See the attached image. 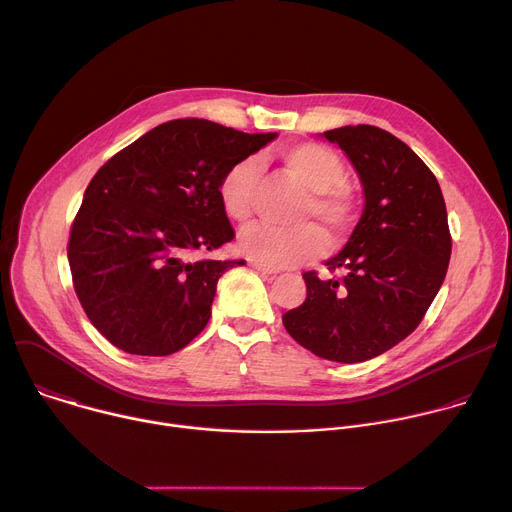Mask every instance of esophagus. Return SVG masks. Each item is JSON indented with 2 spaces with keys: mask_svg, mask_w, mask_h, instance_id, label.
Listing matches in <instances>:
<instances>
[{
  "mask_svg": "<svg viewBox=\"0 0 512 512\" xmlns=\"http://www.w3.org/2000/svg\"><path fill=\"white\" fill-rule=\"evenodd\" d=\"M251 267H253V269H257V271H261L263 275H269V277H275V275H277V271H275V269L265 267V265H261V263H257V261H253V263H251Z\"/></svg>",
  "mask_w": 512,
  "mask_h": 512,
  "instance_id": "esophagus-1",
  "label": "esophagus"
}]
</instances>
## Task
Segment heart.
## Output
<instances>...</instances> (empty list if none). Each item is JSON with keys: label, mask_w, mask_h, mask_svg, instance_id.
I'll return each instance as SVG.
<instances>
[{"label": "heart", "mask_w": 512, "mask_h": 512, "mask_svg": "<svg viewBox=\"0 0 512 512\" xmlns=\"http://www.w3.org/2000/svg\"><path fill=\"white\" fill-rule=\"evenodd\" d=\"M281 172L306 190L298 204V227H271L263 223L249 225L239 235V249L249 259L271 267H296L320 257L326 249L320 225L332 243H340L354 221V202L342 186L346 164L342 156L316 141L289 143L277 154ZM259 186V168L251 158L239 160L218 182V200L231 221L245 223L253 212V200Z\"/></svg>", "instance_id": "b5f03b06"}]
</instances>
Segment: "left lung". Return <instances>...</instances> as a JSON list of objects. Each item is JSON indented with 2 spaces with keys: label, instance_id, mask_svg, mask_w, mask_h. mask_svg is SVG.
Wrapping results in <instances>:
<instances>
[{
  "label": "left lung",
  "instance_id": "obj_1",
  "mask_svg": "<svg viewBox=\"0 0 512 512\" xmlns=\"http://www.w3.org/2000/svg\"><path fill=\"white\" fill-rule=\"evenodd\" d=\"M360 176L364 210L346 247L326 261L342 277L306 271V300L283 314L298 344L336 362L375 358L423 320L450 255L448 212L433 172L393 133L375 125L324 131Z\"/></svg>",
  "mask_w": 512,
  "mask_h": 512
}]
</instances>
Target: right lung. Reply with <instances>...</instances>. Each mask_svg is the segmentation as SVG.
<instances>
[{"instance_id": "add662e5", "label": "right lung", "mask_w": 512, "mask_h": 512, "mask_svg": "<svg viewBox=\"0 0 512 512\" xmlns=\"http://www.w3.org/2000/svg\"><path fill=\"white\" fill-rule=\"evenodd\" d=\"M275 137L174 119L99 168L66 251L77 298L113 346L166 356L204 330L218 277L241 263L196 257L235 239L218 182Z\"/></svg>"}]
</instances>
